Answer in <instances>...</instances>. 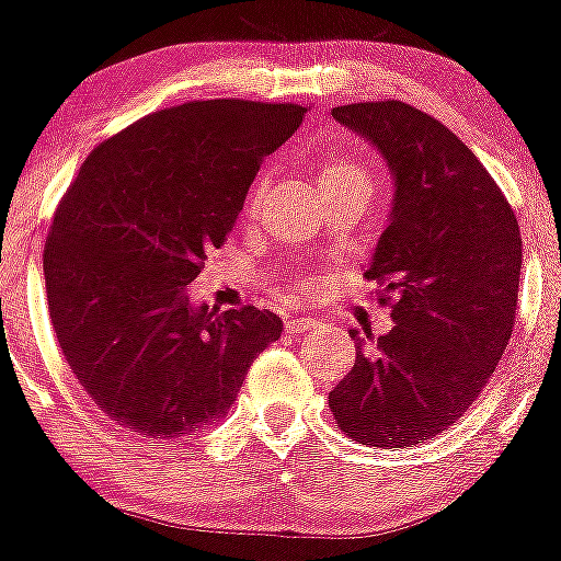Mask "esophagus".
Masks as SVG:
<instances>
[{
    "instance_id": "esophagus-1",
    "label": "esophagus",
    "mask_w": 561,
    "mask_h": 561,
    "mask_svg": "<svg viewBox=\"0 0 561 561\" xmlns=\"http://www.w3.org/2000/svg\"><path fill=\"white\" fill-rule=\"evenodd\" d=\"M285 327H287V330H290V332L316 330L318 321H316V318H310V316H287V318H285Z\"/></svg>"
}]
</instances>
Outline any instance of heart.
I'll use <instances>...</instances> for the list:
<instances>
[{
    "mask_svg": "<svg viewBox=\"0 0 561 561\" xmlns=\"http://www.w3.org/2000/svg\"><path fill=\"white\" fill-rule=\"evenodd\" d=\"M316 181L321 186V193H327V190H360L368 198L375 193V170L368 168L366 161L357 159V156H321L316 161ZM262 193H265V181L256 179L251 184L249 195H245V209L254 211L260 206Z\"/></svg>",
    "mask_w": 561,
    "mask_h": 561,
    "instance_id": "1",
    "label": "heart"
}]
</instances>
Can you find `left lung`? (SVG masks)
Masks as SVG:
<instances>
[{
    "label": "left lung",
    "instance_id": "obj_1",
    "mask_svg": "<svg viewBox=\"0 0 561 561\" xmlns=\"http://www.w3.org/2000/svg\"><path fill=\"white\" fill-rule=\"evenodd\" d=\"M332 117L377 145L393 173L391 224L363 276L397 324L357 337L330 408L352 442L411 447L458 422L506 352L523 237L501 186L436 117L400 100L337 105Z\"/></svg>",
    "mask_w": 561,
    "mask_h": 561
}]
</instances>
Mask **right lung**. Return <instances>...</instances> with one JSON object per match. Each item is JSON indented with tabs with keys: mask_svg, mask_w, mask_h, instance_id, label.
I'll list each match as a JSON object with an SVG mask.
<instances>
[{
	"mask_svg": "<svg viewBox=\"0 0 561 561\" xmlns=\"http://www.w3.org/2000/svg\"><path fill=\"white\" fill-rule=\"evenodd\" d=\"M305 114L296 103L190 100L136 119L80 164L53 215L44 282L60 352L114 422L148 438L193 436L279 341L271 310H193L184 290Z\"/></svg>",
	"mask_w": 561,
	"mask_h": 561,
	"instance_id": "add662e5",
	"label": "right lung"
}]
</instances>
